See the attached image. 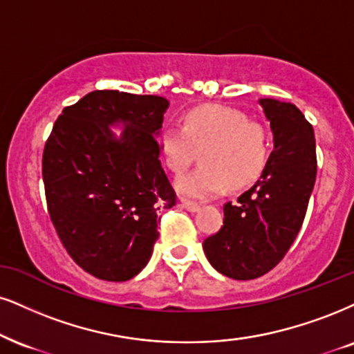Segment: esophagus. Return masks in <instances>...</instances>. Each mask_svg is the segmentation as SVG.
Listing matches in <instances>:
<instances>
[{"mask_svg":"<svg viewBox=\"0 0 354 354\" xmlns=\"http://www.w3.org/2000/svg\"><path fill=\"white\" fill-rule=\"evenodd\" d=\"M182 207H184L185 210H189V212H197L200 208V205L195 203V202H190V200L182 198Z\"/></svg>","mask_w":354,"mask_h":354,"instance_id":"esophagus-1","label":"esophagus"}]
</instances>
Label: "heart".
Segmentation results:
<instances>
[{
    "label": "heart",
    "instance_id": "heart-1",
    "mask_svg": "<svg viewBox=\"0 0 354 354\" xmlns=\"http://www.w3.org/2000/svg\"><path fill=\"white\" fill-rule=\"evenodd\" d=\"M197 170L177 182L187 197L208 198L233 187L250 185L268 162V133L263 124L220 104H203L187 111L184 128L170 126L160 134L164 164L176 176L184 174L202 149Z\"/></svg>",
    "mask_w": 354,
    "mask_h": 354
}]
</instances>
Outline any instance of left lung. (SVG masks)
I'll return each instance as SVG.
<instances>
[{
  "mask_svg": "<svg viewBox=\"0 0 354 354\" xmlns=\"http://www.w3.org/2000/svg\"><path fill=\"white\" fill-rule=\"evenodd\" d=\"M274 134L268 164L250 190L225 203L223 226L203 241L218 272L236 281L268 274L297 238L317 177L315 134L295 104L264 98Z\"/></svg>",
  "mask_w": 354,
  "mask_h": 354,
  "instance_id": "1",
  "label": "left lung"
}]
</instances>
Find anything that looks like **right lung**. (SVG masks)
<instances>
[{
	"label": "right lung",
	"mask_w": 354,
	"mask_h": 354,
	"mask_svg": "<svg viewBox=\"0 0 354 354\" xmlns=\"http://www.w3.org/2000/svg\"><path fill=\"white\" fill-rule=\"evenodd\" d=\"M167 106L156 95L91 91L64 108L44 146V190L57 236L102 281L141 272L159 238V212L177 203L156 138ZM116 120L127 123L120 142L107 128Z\"/></svg>",
	"instance_id": "add662e5"
}]
</instances>
